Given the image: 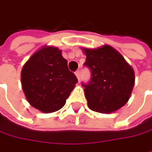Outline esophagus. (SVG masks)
Segmentation results:
<instances>
[{"label": "esophagus", "mask_w": 152, "mask_h": 152, "mask_svg": "<svg viewBox=\"0 0 152 152\" xmlns=\"http://www.w3.org/2000/svg\"><path fill=\"white\" fill-rule=\"evenodd\" d=\"M75 75H76L77 79L80 80V71H76L75 72Z\"/></svg>", "instance_id": "34e87169"}]
</instances>
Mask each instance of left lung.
<instances>
[{
	"instance_id": "left-lung-1",
	"label": "left lung",
	"mask_w": 152,
	"mask_h": 152,
	"mask_svg": "<svg viewBox=\"0 0 152 152\" xmlns=\"http://www.w3.org/2000/svg\"><path fill=\"white\" fill-rule=\"evenodd\" d=\"M86 54L84 65L91 71V80L82 84L90 110L111 113L124 106L134 85V72L113 47L82 48Z\"/></svg>"
}]
</instances>
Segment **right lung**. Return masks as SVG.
Instances as JSON below:
<instances>
[{"mask_svg":"<svg viewBox=\"0 0 152 152\" xmlns=\"http://www.w3.org/2000/svg\"><path fill=\"white\" fill-rule=\"evenodd\" d=\"M78 80L67 60L56 47L43 46L24 64L21 84L29 104L37 110L54 113L64 107Z\"/></svg>","mask_w":152,"mask_h":152,"instance_id":"add662e5","label":"right lung"}]
</instances>
